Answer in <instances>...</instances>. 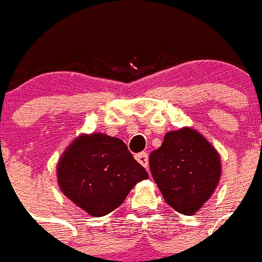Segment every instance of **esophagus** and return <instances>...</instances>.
<instances>
[{
	"instance_id": "34e87169",
	"label": "esophagus",
	"mask_w": 262,
	"mask_h": 262,
	"mask_svg": "<svg viewBox=\"0 0 262 262\" xmlns=\"http://www.w3.org/2000/svg\"><path fill=\"white\" fill-rule=\"evenodd\" d=\"M136 160L139 161L140 165H143L144 168H148V154L147 152H139L136 156Z\"/></svg>"
}]
</instances>
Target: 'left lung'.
Here are the masks:
<instances>
[{
    "instance_id": "left-lung-1",
    "label": "left lung",
    "mask_w": 262,
    "mask_h": 262,
    "mask_svg": "<svg viewBox=\"0 0 262 262\" xmlns=\"http://www.w3.org/2000/svg\"><path fill=\"white\" fill-rule=\"evenodd\" d=\"M151 175L168 204L194 215L210 199L221 179V158L210 141L190 127L168 132L150 154Z\"/></svg>"
}]
</instances>
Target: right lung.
I'll return each instance as SVG.
<instances>
[{"label": "right lung", "mask_w": 262, "mask_h": 262, "mask_svg": "<svg viewBox=\"0 0 262 262\" xmlns=\"http://www.w3.org/2000/svg\"><path fill=\"white\" fill-rule=\"evenodd\" d=\"M63 194L93 216L118 208L148 173L121 139L104 133L82 135L69 144L57 166Z\"/></svg>", "instance_id": "right-lung-1"}]
</instances>
